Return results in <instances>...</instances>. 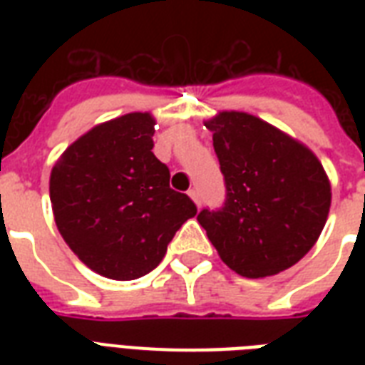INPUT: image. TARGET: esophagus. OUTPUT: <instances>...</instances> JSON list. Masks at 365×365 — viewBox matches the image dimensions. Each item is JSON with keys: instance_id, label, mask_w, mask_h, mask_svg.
Instances as JSON below:
<instances>
[{"instance_id": "1", "label": "esophagus", "mask_w": 365, "mask_h": 365, "mask_svg": "<svg viewBox=\"0 0 365 365\" xmlns=\"http://www.w3.org/2000/svg\"><path fill=\"white\" fill-rule=\"evenodd\" d=\"M189 197L195 200V205L200 206V193L197 191V189H189Z\"/></svg>"}]
</instances>
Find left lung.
<instances>
[{"label": "left lung", "mask_w": 365, "mask_h": 365, "mask_svg": "<svg viewBox=\"0 0 365 365\" xmlns=\"http://www.w3.org/2000/svg\"><path fill=\"white\" fill-rule=\"evenodd\" d=\"M206 128L225 182L222 208L199 212V223L223 263L246 278L295 265L328 220L331 187L311 149L269 123L223 111Z\"/></svg>", "instance_id": "8db88e82"}]
</instances>
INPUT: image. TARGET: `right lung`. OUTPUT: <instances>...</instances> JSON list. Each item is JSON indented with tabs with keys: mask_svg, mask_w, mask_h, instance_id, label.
I'll return each mask as SVG.
<instances>
[{
	"mask_svg": "<svg viewBox=\"0 0 365 365\" xmlns=\"http://www.w3.org/2000/svg\"><path fill=\"white\" fill-rule=\"evenodd\" d=\"M153 117L128 113L94 126L51 172L56 227L73 254L102 277L134 280L159 265L197 206L170 187L153 155Z\"/></svg>",
	"mask_w": 365,
	"mask_h": 365,
	"instance_id": "1",
	"label": "right lung"
}]
</instances>
